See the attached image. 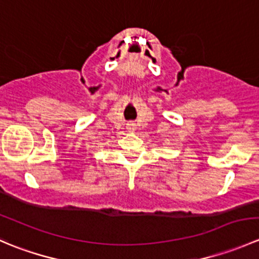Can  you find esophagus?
<instances>
[{
  "label": "esophagus",
  "mask_w": 259,
  "mask_h": 259,
  "mask_svg": "<svg viewBox=\"0 0 259 259\" xmlns=\"http://www.w3.org/2000/svg\"><path fill=\"white\" fill-rule=\"evenodd\" d=\"M126 129L129 130L130 133H134L135 130H137V125H135V122L130 121V122H127V124H126Z\"/></svg>",
  "instance_id": "obj_1"
}]
</instances>
